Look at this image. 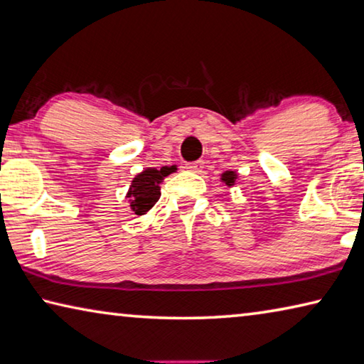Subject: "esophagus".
Masks as SVG:
<instances>
[{
  "label": "esophagus",
  "mask_w": 364,
  "mask_h": 364,
  "mask_svg": "<svg viewBox=\"0 0 364 364\" xmlns=\"http://www.w3.org/2000/svg\"><path fill=\"white\" fill-rule=\"evenodd\" d=\"M203 161H196V163H188V164H186V169L187 171H190V172H201V169H203Z\"/></svg>",
  "instance_id": "obj_1"
}]
</instances>
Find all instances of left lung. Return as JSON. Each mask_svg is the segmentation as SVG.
Masks as SVG:
<instances>
[{
	"label": "left lung",
	"instance_id": "obj_1",
	"mask_svg": "<svg viewBox=\"0 0 364 364\" xmlns=\"http://www.w3.org/2000/svg\"><path fill=\"white\" fill-rule=\"evenodd\" d=\"M238 174L235 171H225L220 174V182H224L227 187H233L235 182H237Z\"/></svg>",
	"mask_w": 364,
	"mask_h": 364
}]
</instances>
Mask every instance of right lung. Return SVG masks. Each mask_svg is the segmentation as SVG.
<instances>
[{
  "mask_svg": "<svg viewBox=\"0 0 364 364\" xmlns=\"http://www.w3.org/2000/svg\"><path fill=\"white\" fill-rule=\"evenodd\" d=\"M174 169L169 168H145L142 172L132 178L126 198H129L131 211L136 215H144L155 206V203L161 196L159 183L164 181Z\"/></svg>",
  "mask_w": 364,
  "mask_h": 364,
  "instance_id": "obj_1",
  "label": "right lung"
}]
</instances>
